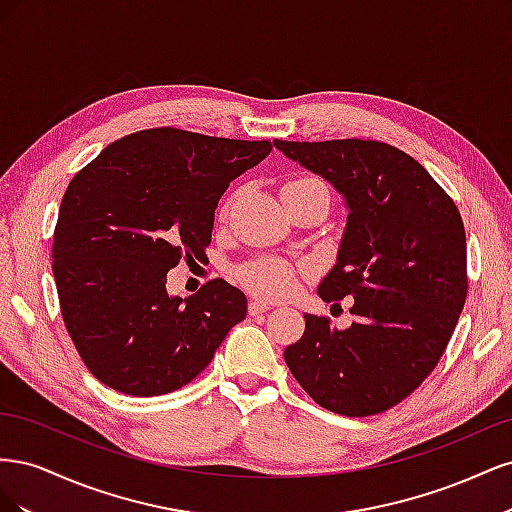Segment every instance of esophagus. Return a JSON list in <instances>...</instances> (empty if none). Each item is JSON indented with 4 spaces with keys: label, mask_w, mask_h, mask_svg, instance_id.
I'll return each mask as SVG.
<instances>
[{
    "label": "esophagus",
    "mask_w": 512,
    "mask_h": 512,
    "mask_svg": "<svg viewBox=\"0 0 512 512\" xmlns=\"http://www.w3.org/2000/svg\"><path fill=\"white\" fill-rule=\"evenodd\" d=\"M247 309H250V316H258V314L269 312V303L254 299V301H250V307H247Z\"/></svg>",
    "instance_id": "34e87169"
}]
</instances>
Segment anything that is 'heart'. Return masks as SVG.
Segmentation results:
<instances>
[{"mask_svg": "<svg viewBox=\"0 0 512 512\" xmlns=\"http://www.w3.org/2000/svg\"><path fill=\"white\" fill-rule=\"evenodd\" d=\"M309 185H324V183L318 177H297L288 181L282 192L294 190V188H309ZM239 277L252 292L267 299H282L294 288L292 267H288L282 260H273V258L250 262V265H245L239 271Z\"/></svg>", "mask_w": 512, "mask_h": 512, "instance_id": "1", "label": "heart"}]
</instances>
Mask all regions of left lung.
<instances>
[{"mask_svg": "<svg viewBox=\"0 0 512 512\" xmlns=\"http://www.w3.org/2000/svg\"><path fill=\"white\" fill-rule=\"evenodd\" d=\"M273 145L344 198L346 228L318 294L327 303L352 297L356 316L337 329L305 314V333L284 361L322 408L344 416L389 410L438 365L466 303L461 215L421 164L386 143Z\"/></svg>", "mask_w": 512, "mask_h": 512, "instance_id": "obj_1", "label": "left lung"}]
</instances>
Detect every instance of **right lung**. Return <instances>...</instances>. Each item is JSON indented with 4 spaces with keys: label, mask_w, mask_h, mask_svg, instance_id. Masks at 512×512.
<instances>
[{
    "label": "right lung",
    "mask_w": 512,
    "mask_h": 512,
    "mask_svg": "<svg viewBox=\"0 0 512 512\" xmlns=\"http://www.w3.org/2000/svg\"><path fill=\"white\" fill-rule=\"evenodd\" d=\"M177 128L119 138L70 181L53 237L61 316L102 384L153 397L203 371L247 314L245 294L211 280L188 299L166 292L181 258L205 256L218 200L271 153Z\"/></svg>",
    "instance_id": "add662e5"
}]
</instances>
